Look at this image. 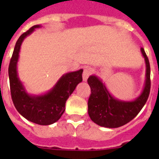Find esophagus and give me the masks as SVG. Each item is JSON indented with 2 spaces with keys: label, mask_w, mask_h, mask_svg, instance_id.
Instances as JSON below:
<instances>
[{
  "label": "esophagus",
  "mask_w": 159,
  "mask_h": 159,
  "mask_svg": "<svg viewBox=\"0 0 159 159\" xmlns=\"http://www.w3.org/2000/svg\"><path fill=\"white\" fill-rule=\"evenodd\" d=\"M92 70L91 67H85L84 69H83V73H82V78H83V81L86 82L89 77L90 75L92 74Z\"/></svg>",
  "instance_id": "esophagus-1"
}]
</instances>
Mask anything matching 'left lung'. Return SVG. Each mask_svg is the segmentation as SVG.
<instances>
[{
  "label": "left lung",
  "mask_w": 159,
  "mask_h": 159,
  "mask_svg": "<svg viewBox=\"0 0 159 159\" xmlns=\"http://www.w3.org/2000/svg\"><path fill=\"white\" fill-rule=\"evenodd\" d=\"M146 63V80L141 95L133 102L114 98L97 76H90L87 82L91 87L88 99V115L94 123L106 128H118L129 123L142 110L150 92V65L144 49L141 48Z\"/></svg>",
  "instance_id": "1"
}]
</instances>
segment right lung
Here are the masks:
<instances>
[{"label": "right lung", "mask_w": 159, "mask_h": 159, "mask_svg": "<svg viewBox=\"0 0 159 159\" xmlns=\"http://www.w3.org/2000/svg\"><path fill=\"white\" fill-rule=\"evenodd\" d=\"M40 25L32 26L21 34L16 42L9 65V78L11 98L17 111L26 120L40 125H48L60 119L65 111V103L78 83L82 81V72H67L62 76L53 88L41 96H32L25 92L17 73V62L21 43L34 29Z\"/></svg>", "instance_id": "1"}]
</instances>
